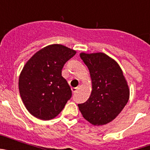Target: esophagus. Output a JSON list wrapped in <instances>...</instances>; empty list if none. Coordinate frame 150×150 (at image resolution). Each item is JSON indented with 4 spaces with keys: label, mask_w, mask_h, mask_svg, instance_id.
I'll return each instance as SVG.
<instances>
[{
    "label": "esophagus",
    "mask_w": 150,
    "mask_h": 150,
    "mask_svg": "<svg viewBox=\"0 0 150 150\" xmlns=\"http://www.w3.org/2000/svg\"><path fill=\"white\" fill-rule=\"evenodd\" d=\"M79 87H73V88H71V90H72V91L74 92V93H76V92H77V91L79 90Z\"/></svg>",
    "instance_id": "obj_1"
}]
</instances>
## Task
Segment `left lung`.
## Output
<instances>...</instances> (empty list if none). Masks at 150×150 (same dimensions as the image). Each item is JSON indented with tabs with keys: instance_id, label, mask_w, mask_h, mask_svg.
<instances>
[{
	"instance_id": "left-lung-1",
	"label": "left lung",
	"mask_w": 150,
	"mask_h": 150,
	"mask_svg": "<svg viewBox=\"0 0 150 150\" xmlns=\"http://www.w3.org/2000/svg\"><path fill=\"white\" fill-rule=\"evenodd\" d=\"M91 79V95L78 104L85 120L94 125L110 122L120 114L129 99L130 90L119 64L103 52L80 53Z\"/></svg>"
}]
</instances>
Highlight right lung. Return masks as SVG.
<instances>
[{
    "label": "right lung",
    "mask_w": 150,
    "mask_h": 150,
    "mask_svg": "<svg viewBox=\"0 0 150 150\" xmlns=\"http://www.w3.org/2000/svg\"><path fill=\"white\" fill-rule=\"evenodd\" d=\"M76 53L63 45L52 44L26 62L19 75L18 89L24 105L32 116L50 120L64 109L72 91L62 76V70Z\"/></svg>",
    "instance_id": "right-lung-1"
}]
</instances>
